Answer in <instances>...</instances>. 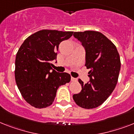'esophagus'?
<instances>
[{
  "label": "esophagus",
  "instance_id": "esophagus-1",
  "mask_svg": "<svg viewBox=\"0 0 134 134\" xmlns=\"http://www.w3.org/2000/svg\"><path fill=\"white\" fill-rule=\"evenodd\" d=\"M77 80V78H74V77H71V81H76Z\"/></svg>",
  "mask_w": 134,
  "mask_h": 134
}]
</instances>
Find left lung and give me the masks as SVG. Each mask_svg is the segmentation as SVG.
Instances as JSON below:
<instances>
[{"mask_svg":"<svg viewBox=\"0 0 134 134\" xmlns=\"http://www.w3.org/2000/svg\"><path fill=\"white\" fill-rule=\"evenodd\" d=\"M73 35L84 47L85 66L90 70V81L83 83L79 79L82 90L72 97L81 108L93 109L104 103L116 86L120 70V56L115 45L100 32H75Z\"/></svg>","mask_w":134,"mask_h":134,"instance_id":"left-lung-1","label":"left lung"}]
</instances>
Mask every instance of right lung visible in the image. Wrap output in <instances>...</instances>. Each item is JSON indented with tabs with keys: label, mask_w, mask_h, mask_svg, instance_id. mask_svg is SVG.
I'll return each mask as SVG.
<instances>
[{
	"label": "right lung",
	"mask_w": 134,
	"mask_h": 134,
	"mask_svg": "<svg viewBox=\"0 0 134 134\" xmlns=\"http://www.w3.org/2000/svg\"><path fill=\"white\" fill-rule=\"evenodd\" d=\"M72 31L42 30L30 35L20 47L15 62V79L26 102L36 108L48 107L59 86L70 82V75L52 68L62 41Z\"/></svg>",
	"instance_id": "1"
}]
</instances>
